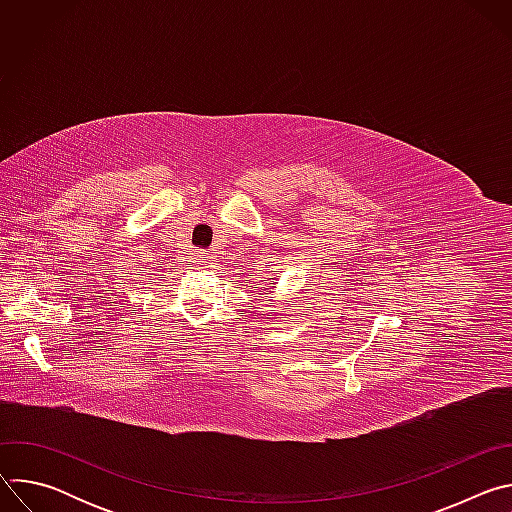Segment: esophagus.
<instances>
[{
    "label": "esophagus",
    "instance_id": "esophagus-1",
    "mask_svg": "<svg viewBox=\"0 0 512 512\" xmlns=\"http://www.w3.org/2000/svg\"><path fill=\"white\" fill-rule=\"evenodd\" d=\"M198 263H206L210 257H208V253H196V257H194Z\"/></svg>",
    "mask_w": 512,
    "mask_h": 512
}]
</instances>
